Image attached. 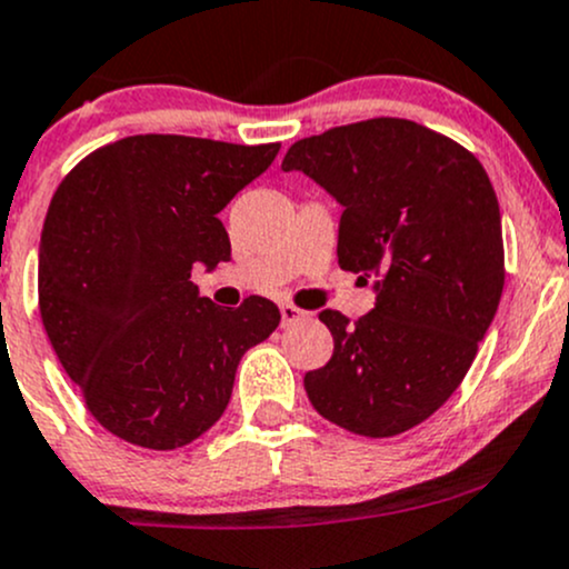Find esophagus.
<instances>
[{
  "instance_id": "esophagus-1",
  "label": "esophagus",
  "mask_w": 569,
  "mask_h": 569,
  "mask_svg": "<svg viewBox=\"0 0 569 569\" xmlns=\"http://www.w3.org/2000/svg\"><path fill=\"white\" fill-rule=\"evenodd\" d=\"M279 311H282V326H292V322H298V320H303V317H307V311L298 309L296 303H282Z\"/></svg>"
}]
</instances>
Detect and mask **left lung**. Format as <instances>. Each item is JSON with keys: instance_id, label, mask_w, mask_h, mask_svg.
<instances>
[{"instance_id": "1", "label": "left lung", "mask_w": 569, "mask_h": 569, "mask_svg": "<svg viewBox=\"0 0 569 569\" xmlns=\"http://www.w3.org/2000/svg\"><path fill=\"white\" fill-rule=\"evenodd\" d=\"M345 211L339 266L377 277V303L320 311L333 356L303 377L311 407L360 437L431 418L467 377L505 287L502 217L478 157L407 119L358 121L287 149Z\"/></svg>"}]
</instances>
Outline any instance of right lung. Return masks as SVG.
<instances>
[{
    "label": "right lung",
    "instance_id": "obj_1",
    "mask_svg": "<svg viewBox=\"0 0 569 569\" xmlns=\"http://www.w3.org/2000/svg\"><path fill=\"white\" fill-rule=\"evenodd\" d=\"M279 143L132 136L91 151L53 192L40 238V317L102 429L176 450L222 418L238 360L277 331V303L200 298L194 262L230 260L217 213Z\"/></svg>",
    "mask_w": 569,
    "mask_h": 569
}]
</instances>
